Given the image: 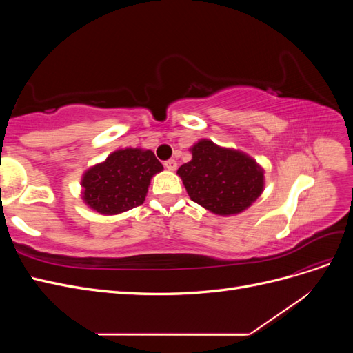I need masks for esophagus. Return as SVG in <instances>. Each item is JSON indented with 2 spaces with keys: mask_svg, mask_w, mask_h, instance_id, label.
Segmentation results:
<instances>
[{
  "mask_svg": "<svg viewBox=\"0 0 353 353\" xmlns=\"http://www.w3.org/2000/svg\"><path fill=\"white\" fill-rule=\"evenodd\" d=\"M163 165H165V168H166L168 170H175V169H176V160L169 159V160H166V162H165Z\"/></svg>",
  "mask_w": 353,
  "mask_h": 353,
  "instance_id": "obj_1",
  "label": "esophagus"
}]
</instances>
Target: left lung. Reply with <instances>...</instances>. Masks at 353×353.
<instances>
[{
	"mask_svg": "<svg viewBox=\"0 0 353 353\" xmlns=\"http://www.w3.org/2000/svg\"><path fill=\"white\" fill-rule=\"evenodd\" d=\"M193 159L178 169L190 199L216 215L248 209L263 191V169L239 150L200 140L190 148Z\"/></svg>",
	"mask_w": 353,
	"mask_h": 353,
	"instance_id": "8db88e82",
	"label": "left lung"
}]
</instances>
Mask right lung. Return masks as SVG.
I'll return each mask as SVG.
<instances>
[{
    "label": "right lung",
    "instance_id": "obj_1",
    "mask_svg": "<svg viewBox=\"0 0 353 353\" xmlns=\"http://www.w3.org/2000/svg\"><path fill=\"white\" fill-rule=\"evenodd\" d=\"M162 163L152 150L122 148L82 176V199L103 215H117L144 203L150 179Z\"/></svg>",
    "mask_w": 353,
    "mask_h": 353
}]
</instances>
